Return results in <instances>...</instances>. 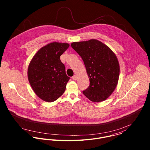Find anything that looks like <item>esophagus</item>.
<instances>
[{"label": "esophagus", "mask_w": 150, "mask_h": 150, "mask_svg": "<svg viewBox=\"0 0 150 150\" xmlns=\"http://www.w3.org/2000/svg\"><path fill=\"white\" fill-rule=\"evenodd\" d=\"M72 79H73L74 80H77V76H76V75H74V76H73Z\"/></svg>", "instance_id": "1"}]
</instances>
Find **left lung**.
I'll list each match as a JSON object with an SVG mask.
<instances>
[{
	"mask_svg": "<svg viewBox=\"0 0 150 150\" xmlns=\"http://www.w3.org/2000/svg\"><path fill=\"white\" fill-rule=\"evenodd\" d=\"M71 47L82 58L90 84L83 92L93 102L104 101L117 86L120 64L114 52L96 39L73 42Z\"/></svg>",
	"mask_w": 150,
	"mask_h": 150,
	"instance_id": "1",
	"label": "left lung"
}]
</instances>
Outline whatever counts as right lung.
<instances>
[{"mask_svg": "<svg viewBox=\"0 0 150 150\" xmlns=\"http://www.w3.org/2000/svg\"><path fill=\"white\" fill-rule=\"evenodd\" d=\"M66 43L52 42L42 47L33 56L28 69V78L36 95L52 102L64 93L70 77L60 57L69 48Z\"/></svg>", "mask_w": 150, "mask_h": 150, "instance_id": "obj_1", "label": "right lung"}]
</instances>
